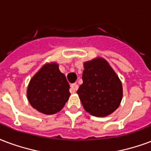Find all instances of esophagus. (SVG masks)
Here are the masks:
<instances>
[{"label": "esophagus", "instance_id": "esophagus-1", "mask_svg": "<svg viewBox=\"0 0 151 151\" xmlns=\"http://www.w3.org/2000/svg\"><path fill=\"white\" fill-rule=\"evenodd\" d=\"M78 89V86L76 84V83H73V84H71L70 86V92L71 93H75Z\"/></svg>", "mask_w": 151, "mask_h": 151}]
</instances>
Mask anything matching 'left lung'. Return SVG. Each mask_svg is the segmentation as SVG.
Instances as JSON below:
<instances>
[{"mask_svg":"<svg viewBox=\"0 0 151 151\" xmlns=\"http://www.w3.org/2000/svg\"><path fill=\"white\" fill-rule=\"evenodd\" d=\"M83 83L77 91L86 111L96 117H106L115 111L122 98L120 79L104 58L86 61Z\"/></svg>","mask_w":151,"mask_h":151,"instance_id":"8db88e82","label":"left lung"}]
</instances>
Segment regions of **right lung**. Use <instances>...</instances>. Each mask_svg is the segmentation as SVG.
<instances>
[{"instance_id": "1", "label": "right lung", "mask_w": 151, "mask_h": 151, "mask_svg": "<svg viewBox=\"0 0 151 151\" xmlns=\"http://www.w3.org/2000/svg\"><path fill=\"white\" fill-rule=\"evenodd\" d=\"M70 95V85L55 62L44 65L28 86L27 97L30 105L45 114L59 112Z\"/></svg>"}]
</instances>
